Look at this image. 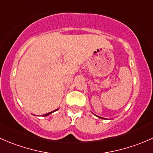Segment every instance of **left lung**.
Returning a JSON list of instances; mask_svg holds the SVG:
<instances>
[{
	"label": "left lung",
	"mask_w": 153,
	"mask_h": 153,
	"mask_svg": "<svg viewBox=\"0 0 153 153\" xmlns=\"http://www.w3.org/2000/svg\"><path fill=\"white\" fill-rule=\"evenodd\" d=\"M97 117H98V118H101V119H105V118H102V117H99V116H98V115H96Z\"/></svg>",
	"instance_id": "left-lung-1"
}]
</instances>
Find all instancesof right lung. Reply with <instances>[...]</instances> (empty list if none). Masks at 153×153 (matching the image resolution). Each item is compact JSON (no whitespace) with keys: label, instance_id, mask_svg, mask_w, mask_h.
I'll list each match as a JSON object with an SVG mask.
<instances>
[{"label":"right lung","instance_id":"1","mask_svg":"<svg viewBox=\"0 0 153 153\" xmlns=\"http://www.w3.org/2000/svg\"><path fill=\"white\" fill-rule=\"evenodd\" d=\"M56 110H58V109H55V110H54V111H52V112H48V113H47V114H45V115H43V116H47V115H50V114H51V113H52V112H55V111H56Z\"/></svg>","mask_w":153,"mask_h":153}]
</instances>
